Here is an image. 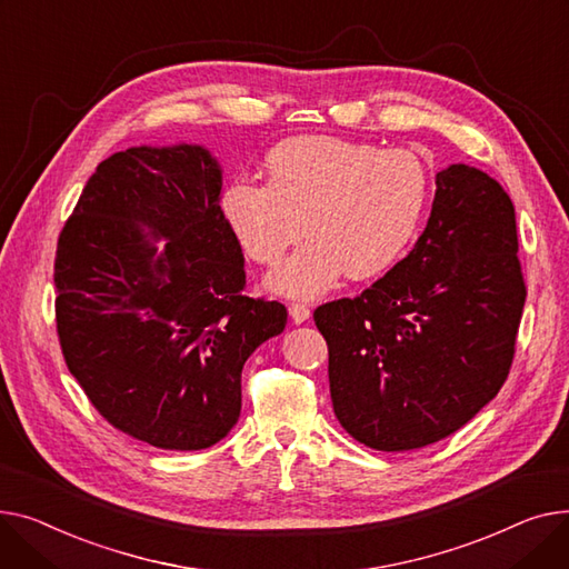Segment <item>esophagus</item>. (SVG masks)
I'll use <instances>...</instances> for the list:
<instances>
[{
	"instance_id": "34e87169",
	"label": "esophagus",
	"mask_w": 569,
	"mask_h": 569,
	"mask_svg": "<svg viewBox=\"0 0 569 569\" xmlns=\"http://www.w3.org/2000/svg\"><path fill=\"white\" fill-rule=\"evenodd\" d=\"M289 317L293 323H303L310 319V308L306 303H291L289 306Z\"/></svg>"
}]
</instances>
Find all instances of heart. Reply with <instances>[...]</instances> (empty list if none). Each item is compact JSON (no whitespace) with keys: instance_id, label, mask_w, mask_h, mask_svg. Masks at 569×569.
Returning <instances> with one entry per match:
<instances>
[{"instance_id":"1","label":"heart","mask_w":569,"mask_h":569,"mask_svg":"<svg viewBox=\"0 0 569 569\" xmlns=\"http://www.w3.org/2000/svg\"><path fill=\"white\" fill-rule=\"evenodd\" d=\"M266 183L233 179L220 211L248 259L273 266L300 239L308 241L271 276L287 296L312 298L347 271L375 278L402 257L429 204L425 162L402 149L308 136L276 144L263 158Z\"/></svg>"}]
</instances>
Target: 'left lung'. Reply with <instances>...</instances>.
<instances>
[{"label":"left lung","instance_id":"8db88e82","mask_svg":"<svg viewBox=\"0 0 569 569\" xmlns=\"http://www.w3.org/2000/svg\"><path fill=\"white\" fill-rule=\"evenodd\" d=\"M508 192L469 164L437 174L413 250L356 298L315 310L332 411L358 443H437L503 388L526 282Z\"/></svg>","mask_w":569,"mask_h":569}]
</instances>
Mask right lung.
<instances>
[{
	"label": "right lung",
	"mask_w": 569,
	"mask_h": 569,
	"mask_svg": "<svg viewBox=\"0 0 569 569\" xmlns=\"http://www.w3.org/2000/svg\"><path fill=\"white\" fill-rule=\"evenodd\" d=\"M220 188L202 147H132L96 167L57 241L66 367L112 427L162 450L227 437L246 360L287 323L278 300L246 293Z\"/></svg>",
	"instance_id": "obj_1"
}]
</instances>
